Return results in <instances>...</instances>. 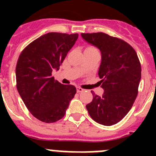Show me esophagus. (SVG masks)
<instances>
[{"mask_svg": "<svg viewBox=\"0 0 156 156\" xmlns=\"http://www.w3.org/2000/svg\"><path fill=\"white\" fill-rule=\"evenodd\" d=\"M84 91V89L80 87H77V92L78 93H81V92H83Z\"/></svg>", "mask_w": 156, "mask_h": 156, "instance_id": "obj_1", "label": "esophagus"}]
</instances>
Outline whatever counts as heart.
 Returning a JSON list of instances; mask_svg holds the SVG:
<instances>
[{"label":"heart","instance_id":"obj_1","mask_svg":"<svg viewBox=\"0 0 156 156\" xmlns=\"http://www.w3.org/2000/svg\"><path fill=\"white\" fill-rule=\"evenodd\" d=\"M86 49H96V48H94V47H87Z\"/></svg>","mask_w":156,"mask_h":156}]
</instances>
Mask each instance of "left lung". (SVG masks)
Returning a JSON list of instances; mask_svg holds the SVG:
<instances>
[{
    "instance_id": "1",
    "label": "left lung",
    "mask_w": 156,
    "mask_h": 156,
    "mask_svg": "<svg viewBox=\"0 0 156 156\" xmlns=\"http://www.w3.org/2000/svg\"><path fill=\"white\" fill-rule=\"evenodd\" d=\"M83 38L101 51L98 75L103 95L93 94L86 106L93 120L105 126L115 125L133 106L141 79V65L134 49L128 43L103 32L82 33Z\"/></svg>"
}]
</instances>
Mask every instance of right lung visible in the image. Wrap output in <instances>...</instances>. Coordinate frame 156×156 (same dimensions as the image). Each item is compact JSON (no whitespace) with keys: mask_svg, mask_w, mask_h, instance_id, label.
I'll return each mask as SVG.
<instances>
[{"mask_svg":"<svg viewBox=\"0 0 156 156\" xmlns=\"http://www.w3.org/2000/svg\"><path fill=\"white\" fill-rule=\"evenodd\" d=\"M78 34L49 32L23 49L16 66V87L34 117L53 123L65 115L69 102L76 94L71 84H62L52 77L59 69Z\"/></svg>","mask_w":156,"mask_h":156,"instance_id":"right-lung-1","label":"right lung"}]
</instances>
